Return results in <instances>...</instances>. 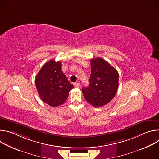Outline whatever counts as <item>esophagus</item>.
Here are the masks:
<instances>
[{"label": "esophagus", "instance_id": "obj_1", "mask_svg": "<svg viewBox=\"0 0 159 159\" xmlns=\"http://www.w3.org/2000/svg\"><path fill=\"white\" fill-rule=\"evenodd\" d=\"M74 85L75 87H80V84L79 83V82H76V83L74 84Z\"/></svg>", "mask_w": 159, "mask_h": 159}]
</instances>
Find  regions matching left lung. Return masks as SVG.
Returning a JSON list of instances; mask_svg holds the SVG:
<instances>
[{
    "label": "left lung",
    "instance_id": "obj_1",
    "mask_svg": "<svg viewBox=\"0 0 159 159\" xmlns=\"http://www.w3.org/2000/svg\"><path fill=\"white\" fill-rule=\"evenodd\" d=\"M91 74L89 85L82 89L86 101L99 107L109 103L114 98L118 88V71L101 58L90 60Z\"/></svg>",
    "mask_w": 159,
    "mask_h": 159
}]
</instances>
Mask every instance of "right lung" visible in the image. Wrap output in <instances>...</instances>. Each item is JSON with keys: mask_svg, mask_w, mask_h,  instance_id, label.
Wrapping results in <instances>:
<instances>
[{"mask_svg": "<svg viewBox=\"0 0 159 159\" xmlns=\"http://www.w3.org/2000/svg\"><path fill=\"white\" fill-rule=\"evenodd\" d=\"M35 84L41 99L52 107L63 104L74 88L61 70V61L54 60L41 67L35 77Z\"/></svg>", "mask_w": 159, "mask_h": 159, "instance_id": "right-lung-1", "label": "right lung"}]
</instances>
